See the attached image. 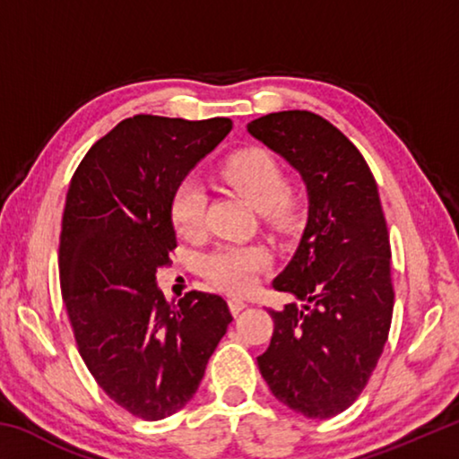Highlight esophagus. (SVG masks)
Here are the masks:
<instances>
[{
    "instance_id": "esophagus-1",
    "label": "esophagus",
    "mask_w": 459,
    "mask_h": 459,
    "mask_svg": "<svg viewBox=\"0 0 459 459\" xmlns=\"http://www.w3.org/2000/svg\"><path fill=\"white\" fill-rule=\"evenodd\" d=\"M229 307H230L232 316H238V314L243 312V309L247 307V301L238 299V298H230V299H229Z\"/></svg>"
}]
</instances>
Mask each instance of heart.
Returning a JSON list of instances; mask_svg holds the SVG:
<instances>
[{
  "label": "heart",
  "instance_id": "b5f03b06",
  "mask_svg": "<svg viewBox=\"0 0 459 459\" xmlns=\"http://www.w3.org/2000/svg\"><path fill=\"white\" fill-rule=\"evenodd\" d=\"M222 176L240 196L263 212L271 224H283L291 216V200L285 194V176L277 160L265 150H245L224 161ZM172 222L184 238H198L206 229V192L196 180L178 184L172 196ZM269 265V253L257 245H222L202 259V273L230 293H245L257 283Z\"/></svg>",
  "mask_w": 459,
  "mask_h": 459
}]
</instances>
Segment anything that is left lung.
<instances>
[{"mask_svg":"<svg viewBox=\"0 0 459 459\" xmlns=\"http://www.w3.org/2000/svg\"><path fill=\"white\" fill-rule=\"evenodd\" d=\"M247 131L299 174L307 194L298 248L271 283L301 304L269 309L275 330L257 364L285 407L328 419L367 386L391 328V245L378 188L360 152L320 115L279 111Z\"/></svg>","mask_w":459,"mask_h":459,"instance_id":"1","label":"left lung"}]
</instances>
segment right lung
I'll return each mask as SVG.
<instances>
[{
    "mask_svg": "<svg viewBox=\"0 0 459 459\" xmlns=\"http://www.w3.org/2000/svg\"><path fill=\"white\" fill-rule=\"evenodd\" d=\"M232 129L214 117L135 115L91 147L73 176L60 232V287L99 386L147 421L198 391L232 316L221 295L166 301L155 275L178 245L172 196Z\"/></svg>",
    "mask_w": 459,
    "mask_h": 459,
    "instance_id": "obj_1",
    "label": "right lung"
}]
</instances>
